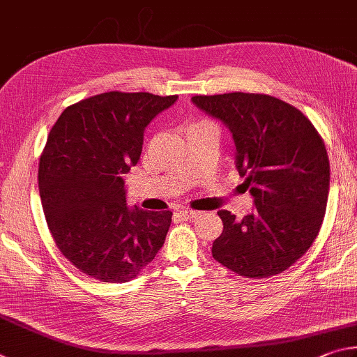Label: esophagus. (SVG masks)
I'll return each mask as SVG.
<instances>
[{
  "instance_id": "obj_1",
  "label": "esophagus",
  "mask_w": 357,
  "mask_h": 357,
  "mask_svg": "<svg viewBox=\"0 0 357 357\" xmlns=\"http://www.w3.org/2000/svg\"><path fill=\"white\" fill-rule=\"evenodd\" d=\"M177 215H178L180 220L191 221V220H195V218H197L201 213H199V211H192V210H180Z\"/></svg>"
}]
</instances>
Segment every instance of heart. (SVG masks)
<instances>
[{"label": "heart", "mask_w": 357, "mask_h": 357, "mask_svg": "<svg viewBox=\"0 0 357 357\" xmlns=\"http://www.w3.org/2000/svg\"><path fill=\"white\" fill-rule=\"evenodd\" d=\"M208 122H191V123H188L186 125V131H190V130H192V128H197V127H202V125H207Z\"/></svg>", "instance_id": "heart-1"}]
</instances>
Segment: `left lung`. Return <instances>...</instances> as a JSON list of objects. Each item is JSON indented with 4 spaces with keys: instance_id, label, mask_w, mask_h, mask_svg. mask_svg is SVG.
I'll return each mask as SVG.
<instances>
[{
    "instance_id": "1",
    "label": "left lung",
    "mask_w": 357,
    "mask_h": 357,
    "mask_svg": "<svg viewBox=\"0 0 357 357\" xmlns=\"http://www.w3.org/2000/svg\"><path fill=\"white\" fill-rule=\"evenodd\" d=\"M192 103L232 131L236 169L254 196L251 215L220 210L211 254L243 278H271L296 264L320 232L329 195L323 137L295 106L266 93L195 96Z\"/></svg>"
}]
</instances>
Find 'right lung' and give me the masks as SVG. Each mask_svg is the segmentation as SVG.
Returning <instances> with one entry per match:
<instances>
[{"label":"right lung","mask_w":357,"mask_h":357,"mask_svg":"<svg viewBox=\"0 0 357 357\" xmlns=\"http://www.w3.org/2000/svg\"><path fill=\"white\" fill-rule=\"evenodd\" d=\"M177 96L103 92L67 106L39 161V192L61 254L86 276L135 279L165 245L172 211L128 208L123 174L139 161L144 130Z\"/></svg>","instance_id":"obj_1"}]
</instances>
